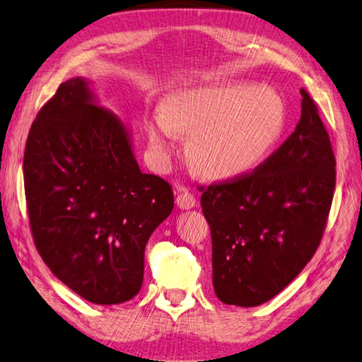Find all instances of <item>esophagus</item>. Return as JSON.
<instances>
[{
  "instance_id": "obj_1",
  "label": "esophagus",
  "mask_w": 362,
  "mask_h": 362,
  "mask_svg": "<svg viewBox=\"0 0 362 362\" xmlns=\"http://www.w3.org/2000/svg\"><path fill=\"white\" fill-rule=\"evenodd\" d=\"M176 205L181 210H191V208H195L197 205V199L195 195L187 191V189H177V195H176Z\"/></svg>"
}]
</instances>
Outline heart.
<instances>
[{
    "label": "heart",
    "instance_id": "b5f03b06",
    "mask_svg": "<svg viewBox=\"0 0 362 362\" xmlns=\"http://www.w3.org/2000/svg\"><path fill=\"white\" fill-rule=\"evenodd\" d=\"M288 127V106L275 88L252 82L180 88L146 119L148 143L158 167H167L191 135L187 154L202 175L233 180L267 160Z\"/></svg>",
    "mask_w": 362,
    "mask_h": 362
}]
</instances>
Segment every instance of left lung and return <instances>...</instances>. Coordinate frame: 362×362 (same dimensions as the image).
<instances>
[{"instance_id":"obj_1","label":"left lung","mask_w":362,"mask_h":362,"mask_svg":"<svg viewBox=\"0 0 362 362\" xmlns=\"http://www.w3.org/2000/svg\"><path fill=\"white\" fill-rule=\"evenodd\" d=\"M286 141L252 173L202 195L211 229L213 286L227 305L257 307L313 257L335 187V157L318 107L303 90Z\"/></svg>"}]
</instances>
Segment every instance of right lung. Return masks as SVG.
<instances>
[{
  "instance_id": "1",
  "label": "right lung",
  "mask_w": 362,
  "mask_h": 362,
  "mask_svg": "<svg viewBox=\"0 0 362 362\" xmlns=\"http://www.w3.org/2000/svg\"><path fill=\"white\" fill-rule=\"evenodd\" d=\"M86 78L62 82L37 112L23 157L35 245L62 283L97 305L135 297L144 248L173 210L167 181L141 173L132 133Z\"/></svg>"
}]
</instances>
